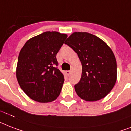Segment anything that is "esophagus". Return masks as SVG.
Returning <instances> with one entry per match:
<instances>
[{
  "label": "esophagus",
  "mask_w": 131,
  "mask_h": 131,
  "mask_svg": "<svg viewBox=\"0 0 131 131\" xmlns=\"http://www.w3.org/2000/svg\"><path fill=\"white\" fill-rule=\"evenodd\" d=\"M66 74H67V75L68 76V77H69L70 76V74H71V71H66Z\"/></svg>",
  "instance_id": "34e87169"
}]
</instances>
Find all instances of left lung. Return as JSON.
I'll return each instance as SVG.
<instances>
[{
	"mask_svg": "<svg viewBox=\"0 0 131 131\" xmlns=\"http://www.w3.org/2000/svg\"><path fill=\"white\" fill-rule=\"evenodd\" d=\"M66 45L77 54L82 64L81 80L74 85L79 97L96 101L111 92L116 81V61L113 51L103 40L88 32H74Z\"/></svg>",
	"mask_w": 131,
	"mask_h": 131,
	"instance_id": "1",
	"label": "left lung"
}]
</instances>
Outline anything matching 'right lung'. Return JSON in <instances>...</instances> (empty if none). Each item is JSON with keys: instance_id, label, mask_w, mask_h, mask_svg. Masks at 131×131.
Masks as SVG:
<instances>
[{"instance_id": "right-lung-1", "label": "right lung", "mask_w": 131, "mask_h": 131, "mask_svg": "<svg viewBox=\"0 0 131 131\" xmlns=\"http://www.w3.org/2000/svg\"><path fill=\"white\" fill-rule=\"evenodd\" d=\"M67 37L45 32L27 40L19 53L16 78L28 97L39 103L55 100L60 93L64 75L57 67L56 55Z\"/></svg>"}]
</instances>
